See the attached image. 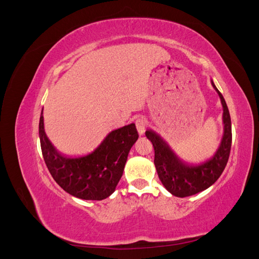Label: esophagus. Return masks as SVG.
<instances>
[{"label": "esophagus", "instance_id": "34e87169", "mask_svg": "<svg viewBox=\"0 0 259 259\" xmlns=\"http://www.w3.org/2000/svg\"><path fill=\"white\" fill-rule=\"evenodd\" d=\"M135 124H136V128L139 133V135H143L146 131V127H147V121L145 117H138Z\"/></svg>", "mask_w": 259, "mask_h": 259}]
</instances>
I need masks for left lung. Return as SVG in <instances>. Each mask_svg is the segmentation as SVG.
I'll return each mask as SVG.
<instances>
[{
    "label": "left lung",
    "mask_w": 259,
    "mask_h": 259,
    "mask_svg": "<svg viewBox=\"0 0 259 259\" xmlns=\"http://www.w3.org/2000/svg\"><path fill=\"white\" fill-rule=\"evenodd\" d=\"M211 85L223 105L224 135L217 151L210 159L200 164L186 163L178 158L156 133L151 130L146 132L147 138L154 148V165L161 183L175 197H189L207 189L222 175L229 159L232 140L230 113L222 93L217 90L213 80Z\"/></svg>",
    "instance_id": "left-lung-1"
}]
</instances>
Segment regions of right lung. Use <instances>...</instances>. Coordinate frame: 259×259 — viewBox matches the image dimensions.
<instances>
[{
    "label": "right lung",
    "mask_w": 259,
    "mask_h": 259,
    "mask_svg": "<svg viewBox=\"0 0 259 259\" xmlns=\"http://www.w3.org/2000/svg\"><path fill=\"white\" fill-rule=\"evenodd\" d=\"M43 111L38 123L42 154L51 175L69 194L100 201L111 195L123 175L131 148L138 139L134 123L109 133L95 150L84 156L59 153L44 131Z\"/></svg>",
    "instance_id": "1"
}]
</instances>
